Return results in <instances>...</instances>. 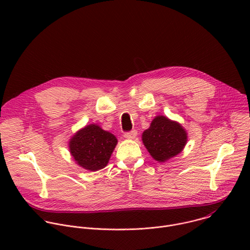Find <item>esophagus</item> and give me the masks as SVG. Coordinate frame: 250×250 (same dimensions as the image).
I'll list each match as a JSON object with an SVG mask.
<instances>
[{
    "label": "esophagus",
    "mask_w": 250,
    "mask_h": 250,
    "mask_svg": "<svg viewBox=\"0 0 250 250\" xmlns=\"http://www.w3.org/2000/svg\"><path fill=\"white\" fill-rule=\"evenodd\" d=\"M136 135H137V131H136V130H131V131L125 132V133L124 134V136H125V138H127V139H134V138L136 137Z\"/></svg>",
    "instance_id": "obj_1"
}]
</instances>
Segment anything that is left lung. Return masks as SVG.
Instances as JSON below:
<instances>
[{
    "label": "left lung",
    "mask_w": 250,
    "mask_h": 250,
    "mask_svg": "<svg viewBox=\"0 0 250 250\" xmlns=\"http://www.w3.org/2000/svg\"><path fill=\"white\" fill-rule=\"evenodd\" d=\"M141 138L154 160L166 162L183 151L188 134L181 124L159 115L152 120L150 126L142 132Z\"/></svg>",
    "instance_id": "obj_1"
}]
</instances>
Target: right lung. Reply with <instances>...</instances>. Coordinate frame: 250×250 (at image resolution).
Returning a JSON list of instances; mask_svg holds the SVG:
<instances>
[{"label":"right lung","instance_id":"right-lung-1","mask_svg":"<svg viewBox=\"0 0 250 250\" xmlns=\"http://www.w3.org/2000/svg\"><path fill=\"white\" fill-rule=\"evenodd\" d=\"M118 144L117 137L97 124L79 129L69 139L68 146L76 164L88 171H98L109 163Z\"/></svg>","mask_w":250,"mask_h":250}]
</instances>
